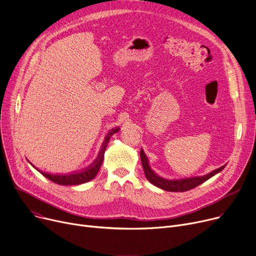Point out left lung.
Instances as JSON below:
<instances>
[{
  "label": "left lung",
  "instance_id": "1",
  "mask_svg": "<svg viewBox=\"0 0 256 256\" xmlns=\"http://www.w3.org/2000/svg\"><path fill=\"white\" fill-rule=\"evenodd\" d=\"M140 156H141V162L143 166V170L146 178L148 179L149 182H151L153 185L158 186V188L166 190V192H187L190 190L194 188L198 185L204 183L213 177L214 175L218 174L219 172L222 171V170L226 168V164L220 166L214 171L210 172L209 174H206L204 176H196V177H190V178H182V179H166L158 176L151 166H149V160L145 154V152L143 149L140 151Z\"/></svg>",
  "mask_w": 256,
  "mask_h": 256
}]
</instances>
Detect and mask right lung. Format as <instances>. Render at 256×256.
<instances>
[{
    "mask_svg": "<svg viewBox=\"0 0 256 256\" xmlns=\"http://www.w3.org/2000/svg\"><path fill=\"white\" fill-rule=\"evenodd\" d=\"M119 130H120V128L116 126V128H112L107 134V136L104 139L103 144H102V147L98 151V154L96 158L94 160V162L92 164H90L88 168L80 170V171L72 172V173H69V174H51V173H46V172L41 171V170H39L38 168L34 166L30 162H28L34 168H35L38 172H40L44 177H46L47 179H49L50 181H52L56 184H60V185H79V184L86 183V182L92 180L96 176L98 170L102 166V162H103V160H104V153H105L106 147L108 145V142L115 132H119Z\"/></svg>",
    "mask_w": 256,
    "mask_h": 256,
    "instance_id": "add662e5",
    "label": "right lung"
}]
</instances>
